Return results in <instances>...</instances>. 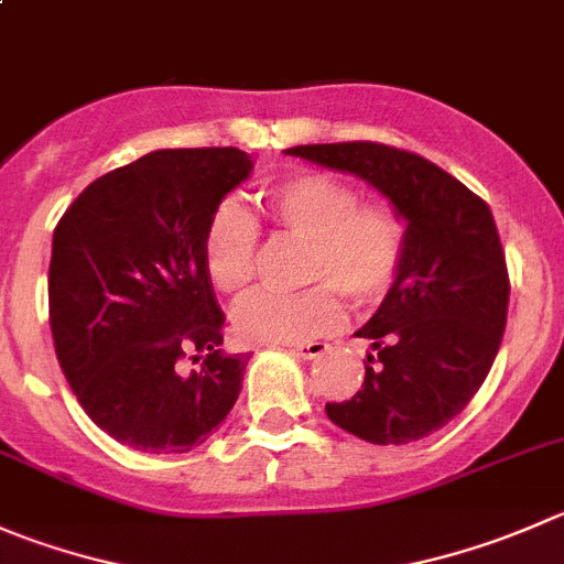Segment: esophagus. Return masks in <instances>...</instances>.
<instances>
[{
  "mask_svg": "<svg viewBox=\"0 0 564 564\" xmlns=\"http://www.w3.org/2000/svg\"><path fill=\"white\" fill-rule=\"evenodd\" d=\"M289 352L297 355L303 360H314L322 358L327 352V344L325 341H308V344H297V347H289Z\"/></svg>",
  "mask_w": 564,
  "mask_h": 564,
  "instance_id": "obj_1",
  "label": "esophagus"
}]
</instances>
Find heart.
<instances>
[{
	"instance_id": "heart-1",
	"label": "heart",
	"mask_w": 564,
	"mask_h": 564,
	"mask_svg": "<svg viewBox=\"0 0 564 564\" xmlns=\"http://www.w3.org/2000/svg\"><path fill=\"white\" fill-rule=\"evenodd\" d=\"M267 217L308 245L303 281L319 284L297 294L253 292L234 308V330L248 344H303L330 336L344 322L338 292L352 303H377L391 292L404 250L408 223L388 204H360L352 184L330 173H297L261 193ZM204 261L220 292L237 294L256 278L259 226L234 200L212 212Z\"/></svg>"
}]
</instances>
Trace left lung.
<instances>
[{
    "label": "left lung",
    "mask_w": 564,
    "mask_h": 564,
    "mask_svg": "<svg viewBox=\"0 0 564 564\" xmlns=\"http://www.w3.org/2000/svg\"><path fill=\"white\" fill-rule=\"evenodd\" d=\"M286 154L364 178L408 223L402 270L355 333L375 349L364 386L327 402V419L380 446L427 438L471 402L505 336L510 278L494 215L455 176L391 145H294Z\"/></svg>",
    "instance_id": "left-lung-1"
}]
</instances>
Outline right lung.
<instances>
[{"instance_id":"add662e5","label":"right lung","mask_w":564,"mask_h":564,"mask_svg":"<svg viewBox=\"0 0 564 564\" xmlns=\"http://www.w3.org/2000/svg\"><path fill=\"white\" fill-rule=\"evenodd\" d=\"M250 171L239 149L151 151L96 178L54 228L59 369L85 413L131 449H195L242 391L250 355L220 347L204 234Z\"/></svg>"}]
</instances>
